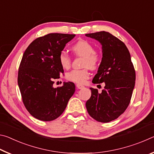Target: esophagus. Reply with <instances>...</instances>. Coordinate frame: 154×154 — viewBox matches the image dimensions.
<instances>
[{
	"label": "esophagus",
	"instance_id": "34e87169",
	"mask_svg": "<svg viewBox=\"0 0 154 154\" xmlns=\"http://www.w3.org/2000/svg\"><path fill=\"white\" fill-rule=\"evenodd\" d=\"M76 87H77V89H82V88H84V86H83V85H81V84H77L76 85Z\"/></svg>",
	"mask_w": 154,
	"mask_h": 154
}]
</instances>
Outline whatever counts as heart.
<instances>
[{"label": "heart", "mask_w": 154, "mask_h": 154, "mask_svg": "<svg viewBox=\"0 0 154 154\" xmlns=\"http://www.w3.org/2000/svg\"><path fill=\"white\" fill-rule=\"evenodd\" d=\"M72 51L76 55L84 58L83 66L95 69L99 62V56L95 53V49L90 43L86 41H79L72 46ZM58 62L64 69L71 66V60L64 51L60 52L58 56ZM90 72L87 69L82 70H72L66 74V79L77 83H83L89 77Z\"/></svg>", "instance_id": "heart-1"}]
</instances>
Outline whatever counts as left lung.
Returning <instances> with one entry per match:
<instances>
[{"mask_svg":"<svg viewBox=\"0 0 154 154\" xmlns=\"http://www.w3.org/2000/svg\"><path fill=\"white\" fill-rule=\"evenodd\" d=\"M85 36L102 45V60L92 82L105 83L100 93L90 88L92 94L85 106L92 118L106 123L118 118L128 106L135 85V71L128 49L119 38L105 31Z\"/></svg>","mask_w":154,"mask_h":154,"instance_id":"obj_1","label":"left lung"}]
</instances>
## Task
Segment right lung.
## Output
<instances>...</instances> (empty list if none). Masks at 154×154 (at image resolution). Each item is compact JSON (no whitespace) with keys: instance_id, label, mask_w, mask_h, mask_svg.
Returning <instances> with one entry per match:
<instances>
[{"instance_id":"add662e5","label":"right lung","mask_w":154,"mask_h":154,"mask_svg":"<svg viewBox=\"0 0 154 154\" xmlns=\"http://www.w3.org/2000/svg\"><path fill=\"white\" fill-rule=\"evenodd\" d=\"M75 35L50 33L36 38L24 54L18 71L17 83L28 111L41 121L58 118L73 95L75 85L64 82L54 88V79L64 73L58 56Z\"/></svg>"}]
</instances>
